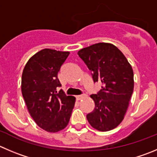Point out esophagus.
Here are the masks:
<instances>
[{
  "mask_svg": "<svg viewBox=\"0 0 157 157\" xmlns=\"http://www.w3.org/2000/svg\"><path fill=\"white\" fill-rule=\"evenodd\" d=\"M86 97V95H77L76 96V99L77 100H81L82 98H84Z\"/></svg>",
  "mask_w": 157,
  "mask_h": 157,
  "instance_id": "1",
  "label": "esophagus"
}]
</instances>
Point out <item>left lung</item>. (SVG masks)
Returning <instances> with one entry per match:
<instances>
[{
    "mask_svg": "<svg viewBox=\"0 0 157 157\" xmlns=\"http://www.w3.org/2000/svg\"><path fill=\"white\" fill-rule=\"evenodd\" d=\"M78 55L92 72L94 82L102 89L91 98L95 108L86 116L89 124L98 131L117 127L127 111L134 88L133 71L125 55L110 43H97L78 51Z\"/></svg>",
    "mask_w": 157,
    "mask_h": 157,
    "instance_id": "8db88e82",
    "label": "left lung"
}]
</instances>
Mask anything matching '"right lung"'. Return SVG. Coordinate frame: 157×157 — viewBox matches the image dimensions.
Returning <instances> with one entry per match:
<instances>
[{"label": "right lung", "mask_w": 157, "mask_h": 157, "mask_svg": "<svg viewBox=\"0 0 157 157\" xmlns=\"http://www.w3.org/2000/svg\"><path fill=\"white\" fill-rule=\"evenodd\" d=\"M69 54L42 49L28 61L22 73L21 92L28 112L36 124L49 132L66 127L75 102L74 96L57 93L62 86L58 73Z\"/></svg>", "instance_id": "right-lung-1"}]
</instances>
